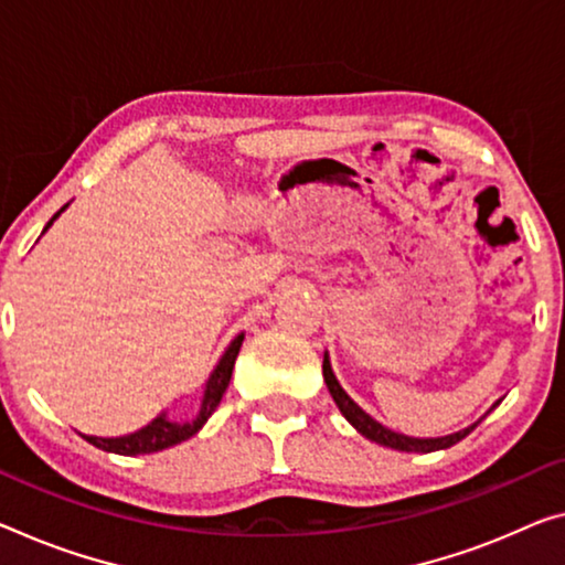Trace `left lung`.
Returning a JSON list of instances; mask_svg holds the SVG:
<instances>
[{
    "instance_id": "left-lung-1",
    "label": "left lung",
    "mask_w": 565,
    "mask_h": 565,
    "mask_svg": "<svg viewBox=\"0 0 565 565\" xmlns=\"http://www.w3.org/2000/svg\"><path fill=\"white\" fill-rule=\"evenodd\" d=\"M323 379L328 384V392H331L333 402L338 409H341V414L349 419L355 429H359L363 437L376 441V445H384V447H392V449H398V452H437V449H447L457 445L459 439H465L467 434H470L477 424H472V427H467L462 431L457 434H447V437H434V439H416V437H406V434H398V431H392L386 429L384 424H379L376 419H371V416L361 409L359 404L353 402V398L343 392L341 384H338V379L333 376L331 371V361H328V355L323 359Z\"/></svg>"
}]
</instances>
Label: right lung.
Instances as JSON below:
<instances>
[{
    "instance_id": "right-lung-1",
    "label": "right lung",
    "mask_w": 565,
    "mask_h": 565,
    "mask_svg": "<svg viewBox=\"0 0 565 565\" xmlns=\"http://www.w3.org/2000/svg\"><path fill=\"white\" fill-rule=\"evenodd\" d=\"M63 210H65V206H63ZM63 210H60V212H63ZM57 214L52 216V220H57ZM52 220L47 222V227L52 224ZM242 341H245V335L234 338V341L230 343L227 353L222 355L220 363H216L214 373L210 376V381H206L202 409H199L196 419H192V422H171V419H167V414H161V416H156L149 427L138 429L134 434H126V437L103 439V437H88V434H83V437L88 439L93 447L103 449V452H116V455H128V457L159 452V449L173 447V445H179V441L194 437V434L204 427V422L210 419L216 406H220L224 392H227L230 379H232V369H234V361H237Z\"/></svg>"
}]
</instances>
